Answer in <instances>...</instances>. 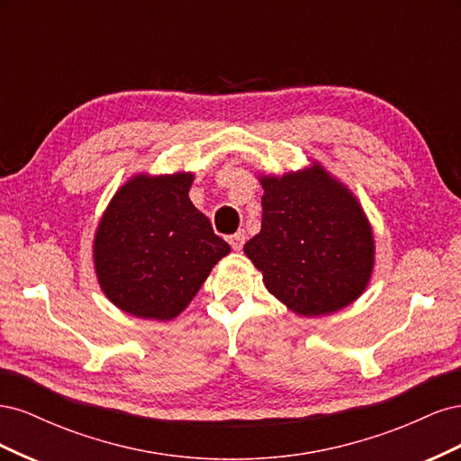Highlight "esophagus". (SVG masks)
<instances>
[{"label":"esophagus","instance_id":"34e87169","mask_svg":"<svg viewBox=\"0 0 461 461\" xmlns=\"http://www.w3.org/2000/svg\"><path fill=\"white\" fill-rule=\"evenodd\" d=\"M244 242H246V232L244 230H239V232L232 234L230 239H229V244H230V248L234 249V252H240Z\"/></svg>","mask_w":461,"mask_h":461}]
</instances>
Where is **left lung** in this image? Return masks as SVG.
Instances as JSON below:
<instances>
[{"instance_id": "1", "label": "left lung", "mask_w": 461, "mask_h": 461, "mask_svg": "<svg viewBox=\"0 0 461 461\" xmlns=\"http://www.w3.org/2000/svg\"><path fill=\"white\" fill-rule=\"evenodd\" d=\"M261 230L244 254L263 285L303 317L329 315L357 300L375 267L371 222L357 198L323 165L259 175Z\"/></svg>"}]
</instances>
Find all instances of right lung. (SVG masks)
Segmentation results:
<instances>
[{
    "label": "right lung",
    "mask_w": 461,
    "mask_h": 461,
    "mask_svg": "<svg viewBox=\"0 0 461 461\" xmlns=\"http://www.w3.org/2000/svg\"><path fill=\"white\" fill-rule=\"evenodd\" d=\"M192 173L129 178L111 198L94 236V269L119 310L171 321L230 246L188 198Z\"/></svg>",
    "instance_id": "1"
}]
</instances>
